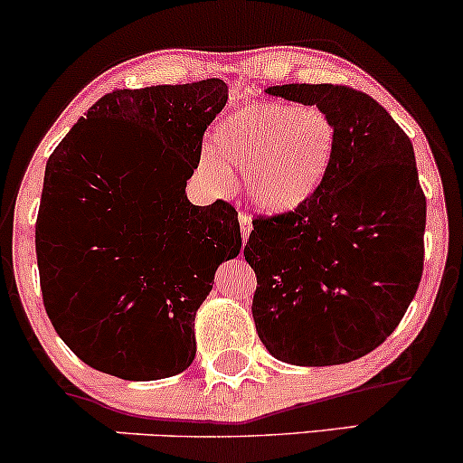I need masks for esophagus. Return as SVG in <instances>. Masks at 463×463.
<instances>
[{"mask_svg":"<svg viewBox=\"0 0 463 463\" xmlns=\"http://www.w3.org/2000/svg\"><path fill=\"white\" fill-rule=\"evenodd\" d=\"M238 221H241V233H242V241H247L249 232H250V216L247 213L238 214Z\"/></svg>","mask_w":463,"mask_h":463,"instance_id":"obj_1","label":"esophagus"}]
</instances>
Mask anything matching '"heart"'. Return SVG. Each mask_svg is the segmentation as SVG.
<instances>
[{"instance_id": "obj_1", "label": "heart", "mask_w": 463, "mask_h": 463, "mask_svg": "<svg viewBox=\"0 0 463 463\" xmlns=\"http://www.w3.org/2000/svg\"><path fill=\"white\" fill-rule=\"evenodd\" d=\"M333 119L296 102H255L216 124L197 161L210 191L232 188V167L244 169V197L266 216L305 208L328 178L335 156Z\"/></svg>"}]
</instances>
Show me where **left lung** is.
<instances>
[{"instance_id": "obj_1", "label": "left lung", "mask_w": 463, "mask_h": 463, "mask_svg": "<svg viewBox=\"0 0 463 463\" xmlns=\"http://www.w3.org/2000/svg\"><path fill=\"white\" fill-rule=\"evenodd\" d=\"M333 119L328 178L305 208L253 221V319L279 361H356L399 326L423 277L427 202L414 147L389 111L347 85H272Z\"/></svg>"}]
</instances>
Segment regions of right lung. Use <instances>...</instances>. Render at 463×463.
Masks as SVG:
<instances>
[{"mask_svg":"<svg viewBox=\"0 0 463 463\" xmlns=\"http://www.w3.org/2000/svg\"><path fill=\"white\" fill-rule=\"evenodd\" d=\"M227 83L116 90L49 156L36 221L40 289L60 339L122 380H161L195 358V316L241 253L232 203L193 205L205 128Z\"/></svg>","mask_w":463,"mask_h":463,"instance_id":"obj_1","label":"right lung"}]
</instances>
